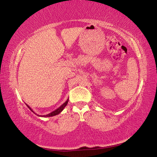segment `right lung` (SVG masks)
<instances>
[{"instance_id":"1","label":"right lung","mask_w":157,"mask_h":157,"mask_svg":"<svg viewBox=\"0 0 157 157\" xmlns=\"http://www.w3.org/2000/svg\"><path fill=\"white\" fill-rule=\"evenodd\" d=\"M68 102V99L67 101H66V102L64 103L63 104H62V105L61 106L59 107L57 109H56V110H54V111H52V112L50 113L49 114H47V115H46V116H39V115H37V116H40V117H52V116H56V115L60 113L61 112V111L64 109V107H65L66 106H67ZM26 105H27V104H26ZM27 107L29 108V109H30L31 111H32V112H33L35 114H36L32 109H31V108L29 105H27ZM36 115H37V114H36Z\"/></svg>"}]
</instances>
